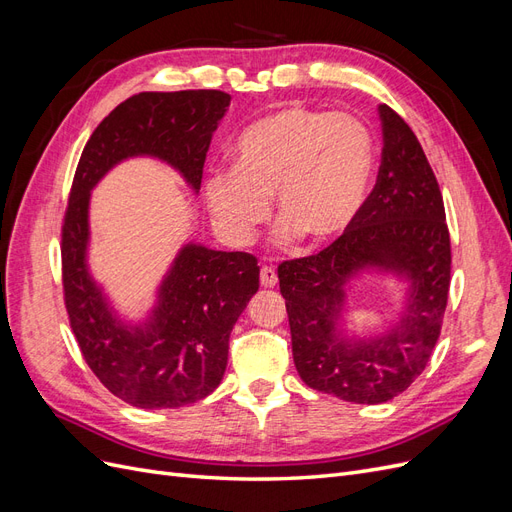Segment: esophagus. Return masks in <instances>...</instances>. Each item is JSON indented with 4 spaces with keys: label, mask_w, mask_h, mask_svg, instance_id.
<instances>
[{
    "label": "esophagus",
    "mask_w": 512,
    "mask_h": 512,
    "mask_svg": "<svg viewBox=\"0 0 512 512\" xmlns=\"http://www.w3.org/2000/svg\"><path fill=\"white\" fill-rule=\"evenodd\" d=\"M260 284L265 288H273L277 284V271L273 267H262L260 269Z\"/></svg>",
    "instance_id": "obj_1"
}]
</instances>
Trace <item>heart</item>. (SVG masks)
Returning a JSON list of instances; mask_svg holds the SVG:
<instances>
[{
  "label": "heart",
  "mask_w": 512,
  "mask_h": 512,
  "mask_svg": "<svg viewBox=\"0 0 512 512\" xmlns=\"http://www.w3.org/2000/svg\"><path fill=\"white\" fill-rule=\"evenodd\" d=\"M232 170L215 168L203 196L215 230L250 245L269 218V198L286 243L342 239L359 218L376 170L374 134L361 119L284 106L252 121L232 145Z\"/></svg>",
  "instance_id": "1"
}]
</instances>
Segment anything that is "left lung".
<instances>
[{
    "instance_id": "obj_1",
    "label": "left lung",
    "mask_w": 512,
    "mask_h": 512,
    "mask_svg": "<svg viewBox=\"0 0 512 512\" xmlns=\"http://www.w3.org/2000/svg\"><path fill=\"white\" fill-rule=\"evenodd\" d=\"M378 181L346 235L277 267L301 380L352 404H384L423 374L451 286V237L436 175L408 123L386 104ZM363 270L409 284L400 320L382 336L341 327L347 284Z\"/></svg>"
}]
</instances>
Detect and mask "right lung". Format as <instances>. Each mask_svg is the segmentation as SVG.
Segmentation results:
<instances>
[{
	"mask_svg": "<svg viewBox=\"0 0 512 512\" xmlns=\"http://www.w3.org/2000/svg\"><path fill=\"white\" fill-rule=\"evenodd\" d=\"M228 104L218 89L132 96L102 119L76 166L61 228L70 327L98 380L136 408H179L218 389L230 331L258 292L260 267L252 254L190 241L166 271L149 316L138 324L121 320L87 265L91 190L119 162L147 156L173 166L198 192Z\"/></svg>",
	"mask_w": 512,
	"mask_h": 512,
	"instance_id": "obj_1",
	"label": "right lung"
}]
</instances>
